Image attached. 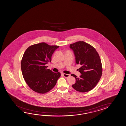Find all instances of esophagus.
Returning <instances> with one entry per match:
<instances>
[{
    "label": "esophagus",
    "mask_w": 126,
    "mask_h": 126,
    "mask_svg": "<svg viewBox=\"0 0 126 126\" xmlns=\"http://www.w3.org/2000/svg\"><path fill=\"white\" fill-rule=\"evenodd\" d=\"M62 75H63V76H64V77L68 78L69 77H70V75H69V74H66L62 73Z\"/></svg>",
    "instance_id": "obj_1"
}]
</instances>
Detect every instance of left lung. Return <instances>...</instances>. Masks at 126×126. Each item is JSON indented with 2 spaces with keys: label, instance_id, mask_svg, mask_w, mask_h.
I'll use <instances>...</instances> for the list:
<instances>
[{
  "label": "left lung",
  "instance_id": "left-lung-1",
  "mask_svg": "<svg viewBox=\"0 0 126 126\" xmlns=\"http://www.w3.org/2000/svg\"><path fill=\"white\" fill-rule=\"evenodd\" d=\"M76 57V62L81 67L79 72V78L74 74L75 84L72 85L74 89L81 93L90 91L96 86L102 74V65L97 51L91 45L83 41H79L70 45Z\"/></svg>",
  "mask_w": 126,
  "mask_h": 126
}]
</instances>
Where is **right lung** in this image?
Masks as SVG:
<instances>
[{"label": "right lung", "mask_w": 126, "mask_h": 126, "mask_svg": "<svg viewBox=\"0 0 126 126\" xmlns=\"http://www.w3.org/2000/svg\"><path fill=\"white\" fill-rule=\"evenodd\" d=\"M59 47L41 43L29 47L24 53L21 62L22 75L27 85L35 92H48L61 76L60 72H54L45 66L51 62L53 53Z\"/></svg>", "instance_id": "add662e5"}]
</instances>
